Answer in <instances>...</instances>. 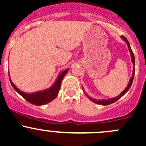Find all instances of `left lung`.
Masks as SVG:
<instances>
[{
	"instance_id": "left-lung-1",
	"label": "left lung",
	"mask_w": 146,
	"mask_h": 146,
	"mask_svg": "<svg viewBox=\"0 0 146 146\" xmlns=\"http://www.w3.org/2000/svg\"><path fill=\"white\" fill-rule=\"evenodd\" d=\"M121 38H122V39H123V40H124L125 42H126V44H127V45H128V48H129V51H130V53H131V61H132V63H133V74H132L131 78L130 80H129V84H128V86L126 87V89H125L124 90H123V92H122L121 93L120 95H119L118 97H116V98H111V99H109V100H96L92 99V98H90V97L88 96V95H87L86 94H85V95H86L87 96H88V98H89V99L91 101L93 102H95V103H97V104H101V105H109V104H112V103L115 102L116 101H117L119 99H120V98H121V97L123 96V95H124L126 93V92H127V91L129 90V89H130L131 86V85H132V82H133V78H134V73H135V70H134V67H135V58H134V54H133V51H132L131 48L130 44H129V41L127 40V39H126V37H124V36H121Z\"/></svg>"
}]
</instances>
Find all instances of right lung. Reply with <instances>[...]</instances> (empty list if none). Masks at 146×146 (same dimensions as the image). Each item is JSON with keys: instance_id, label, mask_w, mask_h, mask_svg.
<instances>
[{"instance_id": "1", "label": "right lung", "mask_w": 146, "mask_h": 146, "mask_svg": "<svg viewBox=\"0 0 146 146\" xmlns=\"http://www.w3.org/2000/svg\"><path fill=\"white\" fill-rule=\"evenodd\" d=\"M68 71V69H66L64 71L61 72L56 80L54 85L49 88L48 89L45 90L43 91H39V92H34V93H25V92L20 91L17 87L14 85L10 78V83L12 86L14 88L15 90L17 91L23 98L26 100L29 103L35 105H44L47 104L55 99L58 94L60 88H61V81L65 76V75Z\"/></svg>"}]
</instances>
